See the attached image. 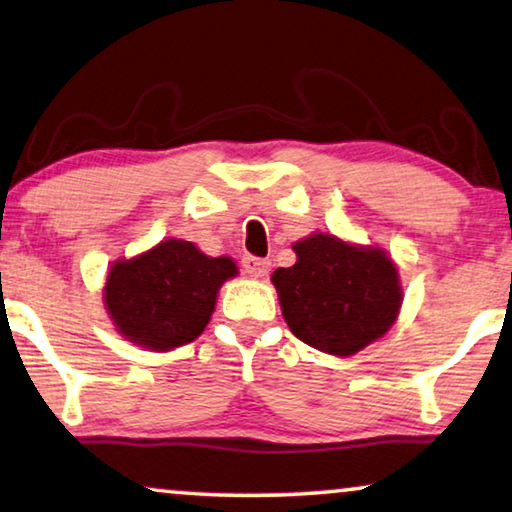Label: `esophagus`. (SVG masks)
I'll return each mask as SVG.
<instances>
[{
  "mask_svg": "<svg viewBox=\"0 0 512 512\" xmlns=\"http://www.w3.org/2000/svg\"><path fill=\"white\" fill-rule=\"evenodd\" d=\"M243 271H246L250 278H264V275H269L271 271V262L269 259H262V257H243Z\"/></svg>",
  "mask_w": 512,
  "mask_h": 512,
  "instance_id": "esophagus-1",
  "label": "esophagus"
}]
</instances>
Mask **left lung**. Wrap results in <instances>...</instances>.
<instances>
[{
  "label": "left lung",
  "mask_w": 512,
  "mask_h": 512,
  "mask_svg": "<svg viewBox=\"0 0 512 512\" xmlns=\"http://www.w3.org/2000/svg\"><path fill=\"white\" fill-rule=\"evenodd\" d=\"M296 264L275 269L289 330L316 351L348 358L399 319L403 289L385 250L314 232L294 243Z\"/></svg>",
  "instance_id": "obj_1"
}]
</instances>
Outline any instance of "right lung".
I'll return each instance as SVG.
<instances>
[{
	"instance_id": "1",
	"label": "right lung",
	"mask_w": 512,
	"mask_h": 512,
	"mask_svg": "<svg viewBox=\"0 0 512 512\" xmlns=\"http://www.w3.org/2000/svg\"><path fill=\"white\" fill-rule=\"evenodd\" d=\"M237 273L230 257H209L196 243L166 239L111 266L104 310L132 344L157 353L173 351L202 335L218 289Z\"/></svg>"
}]
</instances>
